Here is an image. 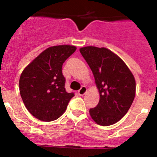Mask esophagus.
<instances>
[{
	"mask_svg": "<svg viewBox=\"0 0 157 157\" xmlns=\"http://www.w3.org/2000/svg\"><path fill=\"white\" fill-rule=\"evenodd\" d=\"M86 92H87V89H86V86H82V87L78 90V95H80V96H83V95L86 94Z\"/></svg>",
	"mask_w": 157,
	"mask_h": 157,
	"instance_id": "esophagus-1",
	"label": "esophagus"
}]
</instances>
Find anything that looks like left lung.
Here are the masks:
<instances>
[{"label":"left lung","instance_id":"obj_1","mask_svg":"<svg viewBox=\"0 0 157 157\" xmlns=\"http://www.w3.org/2000/svg\"><path fill=\"white\" fill-rule=\"evenodd\" d=\"M79 51L94 75L100 101L90 109L92 119L102 126L117 123L127 113L136 96V79L120 57L105 47H82Z\"/></svg>","mask_w":157,"mask_h":157}]
</instances>
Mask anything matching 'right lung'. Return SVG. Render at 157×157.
<instances>
[{
  "instance_id": "add662e5",
  "label": "right lung",
  "mask_w": 157,
  "mask_h": 157,
  "mask_svg": "<svg viewBox=\"0 0 157 157\" xmlns=\"http://www.w3.org/2000/svg\"><path fill=\"white\" fill-rule=\"evenodd\" d=\"M76 50L71 45L48 47L29 64L19 78V91L28 111L42 121L60 117L74 96L64 88V61Z\"/></svg>"
}]
</instances>
